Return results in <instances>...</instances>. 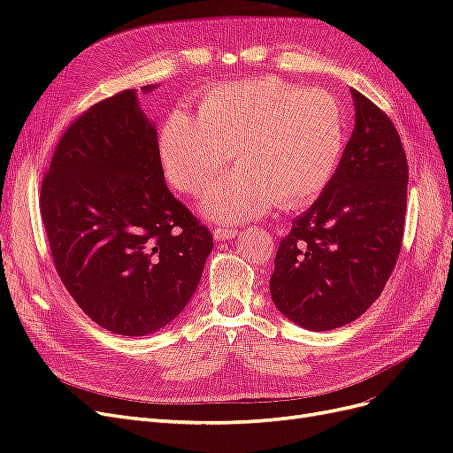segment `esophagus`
Listing matches in <instances>:
<instances>
[{"label": "esophagus", "instance_id": "34e87169", "mask_svg": "<svg viewBox=\"0 0 453 453\" xmlns=\"http://www.w3.org/2000/svg\"><path fill=\"white\" fill-rule=\"evenodd\" d=\"M236 236H238V230H234V228H215V230H213V238H215L217 242L232 240V238H236Z\"/></svg>", "mask_w": 453, "mask_h": 453}]
</instances>
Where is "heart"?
<instances>
[{
    "instance_id": "1",
    "label": "heart",
    "mask_w": 453,
    "mask_h": 453,
    "mask_svg": "<svg viewBox=\"0 0 453 453\" xmlns=\"http://www.w3.org/2000/svg\"><path fill=\"white\" fill-rule=\"evenodd\" d=\"M346 147L342 107L331 94L260 77L205 90L195 117L173 111L158 134L168 183L200 195L232 153L238 168L208 195L200 211L234 225L266 213L273 202L296 210L318 200Z\"/></svg>"
}]
</instances>
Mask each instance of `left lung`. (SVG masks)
Listing matches in <instances>:
<instances>
[{
	"label": "left lung",
	"mask_w": 453,
	"mask_h": 453,
	"mask_svg": "<svg viewBox=\"0 0 453 453\" xmlns=\"http://www.w3.org/2000/svg\"><path fill=\"white\" fill-rule=\"evenodd\" d=\"M355 127L338 172L298 215L273 260L270 295L287 319L333 331L363 315L401 253L408 164L389 117L355 88Z\"/></svg>",
	"instance_id": "1"
}]
</instances>
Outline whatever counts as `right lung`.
<instances>
[{"instance_id":"obj_1","label":"right lung","mask_w":453,"mask_h":453,"mask_svg":"<svg viewBox=\"0 0 453 453\" xmlns=\"http://www.w3.org/2000/svg\"><path fill=\"white\" fill-rule=\"evenodd\" d=\"M41 217L67 293L122 336L173 321L213 248L211 232L166 187L157 125L134 88L92 105L65 130L41 185Z\"/></svg>"}]
</instances>
